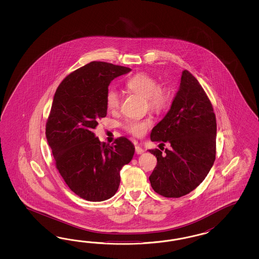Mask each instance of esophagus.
<instances>
[{
    "instance_id": "esophagus-1",
    "label": "esophagus",
    "mask_w": 259,
    "mask_h": 259,
    "mask_svg": "<svg viewBox=\"0 0 259 259\" xmlns=\"http://www.w3.org/2000/svg\"><path fill=\"white\" fill-rule=\"evenodd\" d=\"M136 153L138 155H141L142 153H144V150L142 149L141 146H136Z\"/></svg>"
}]
</instances>
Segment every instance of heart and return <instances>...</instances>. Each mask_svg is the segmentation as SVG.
I'll list each match as a JSON object with an SVG mask.
<instances>
[{
    "label": "heart",
    "mask_w": 259,
    "mask_h": 259,
    "mask_svg": "<svg viewBox=\"0 0 259 259\" xmlns=\"http://www.w3.org/2000/svg\"><path fill=\"white\" fill-rule=\"evenodd\" d=\"M126 87L128 90L136 94L141 95L146 98L150 109L156 112H161L168 106L171 94L167 87L158 85L157 79L148 74L139 73L129 78L126 81ZM120 95L114 88H110L106 92L105 103L110 111H117L120 107ZM151 120L150 119H127L124 122V129L134 136L140 137L145 133L148 129Z\"/></svg>",
    "instance_id": "obj_1"
}]
</instances>
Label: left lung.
Returning <instances> with one entry per match:
<instances>
[{
    "label": "left lung",
    "instance_id": "left-lung-1",
    "mask_svg": "<svg viewBox=\"0 0 259 259\" xmlns=\"http://www.w3.org/2000/svg\"><path fill=\"white\" fill-rule=\"evenodd\" d=\"M151 141L170 150H150L157 166L149 177L154 191L165 197H181L205 180L215 159L217 119L212 103L189 71H182L171 108L152 129Z\"/></svg>",
    "mask_w": 259,
    "mask_h": 259
}]
</instances>
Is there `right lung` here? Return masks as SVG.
Masks as SVG:
<instances>
[{"label": "right lung", "instance_id": "add662e5", "mask_svg": "<svg viewBox=\"0 0 259 259\" xmlns=\"http://www.w3.org/2000/svg\"><path fill=\"white\" fill-rule=\"evenodd\" d=\"M130 68L91 62L63 79L56 90L46 128L56 167L72 192L88 201H103L118 191L121 168L135 153L124 137L114 144L93 133L106 117L105 96L110 82Z\"/></svg>", "mask_w": 259, "mask_h": 259}]
</instances>
